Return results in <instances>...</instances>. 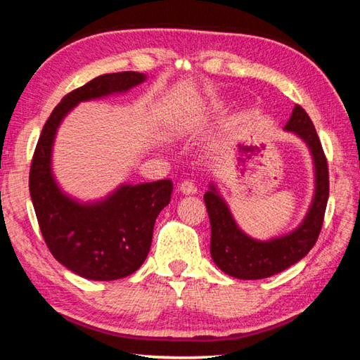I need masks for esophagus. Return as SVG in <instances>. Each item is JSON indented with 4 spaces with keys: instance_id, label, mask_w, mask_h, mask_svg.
Segmentation results:
<instances>
[{
    "instance_id": "1",
    "label": "esophagus",
    "mask_w": 360,
    "mask_h": 360,
    "mask_svg": "<svg viewBox=\"0 0 360 360\" xmlns=\"http://www.w3.org/2000/svg\"><path fill=\"white\" fill-rule=\"evenodd\" d=\"M179 190H181V193H184V195H195L196 193V186L193 184V181L186 179L179 184Z\"/></svg>"
}]
</instances>
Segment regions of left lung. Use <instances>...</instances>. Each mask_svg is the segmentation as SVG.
Masks as SVG:
<instances>
[{"label":"left lung","mask_w":360,"mask_h":360,"mask_svg":"<svg viewBox=\"0 0 360 360\" xmlns=\"http://www.w3.org/2000/svg\"><path fill=\"white\" fill-rule=\"evenodd\" d=\"M284 129L293 132L307 145L314 162L312 202L298 228L269 240H257L238 228L228 202L214 182H210L204 193L210 220V256L218 269L232 278L264 279L287 270L312 250L321 231L329 198V173L320 139L312 120L298 104Z\"/></svg>","instance_id":"left-lung-1"}]
</instances>
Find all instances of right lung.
<instances>
[{
    "label": "right lung",
    "instance_id": "obj_1",
    "mask_svg": "<svg viewBox=\"0 0 360 360\" xmlns=\"http://www.w3.org/2000/svg\"><path fill=\"white\" fill-rule=\"evenodd\" d=\"M146 75L98 76L56 105L35 146L30 192L48 250L65 269L91 281H114L139 270L150 252L156 218L172 200L173 182L122 184L105 198L79 201L63 192L53 174V146L62 120L82 101L124 94Z\"/></svg>",
    "mask_w": 360,
    "mask_h": 360
}]
</instances>
